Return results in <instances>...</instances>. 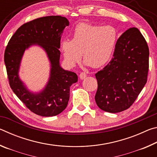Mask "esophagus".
Masks as SVG:
<instances>
[{
    "instance_id": "34e87169",
    "label": "esophagus",
    "mask_w": 157,
    "mask_h": 157,
    "mask_svg": "<svg viewBox=\"0 0 157 157\" xmlns=\"http://www.w3.org/2000/svg\"><path fill=\"white\" fill-rule=\"evenodd\" d=\"M86 78V74L84 73H81L79 74V79H84Z\"/></svg>"
}]
</instances>
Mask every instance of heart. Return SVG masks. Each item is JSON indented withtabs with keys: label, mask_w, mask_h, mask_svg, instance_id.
<instances>
[{
	"label": "heart",
	"mask_w": 157,
	"mask_h": 157,
	"mask_svg": "<svg viewBox=\"0 0 157 157\" xmlns=\"http://www.w3.org/2000/svg\"><path fill=\"white\" fill-rule=\"evenodd\" d=\"M116 41L117 31L112 26L101 27L81 23L74 30L72 40L62 41L61 49L69 66L79 62L83 54L86 64L99 68L109 60Z\"/></svg>",
	"instance_id": "1"
}]
</instances>
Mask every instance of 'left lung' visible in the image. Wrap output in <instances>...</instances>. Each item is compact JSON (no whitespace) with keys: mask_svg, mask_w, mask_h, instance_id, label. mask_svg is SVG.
I'll return each mask as SVG.
<instances>
[{"mask_svg":"<svg viewBox=\"0 0 157 157\" xmlns=\"http://www.w3.org/2000/svg\"><path fill=\"white\" fill-rule=\"evenodd\" d=\"M148 68L147 42L137 28H129L117 40L109 63L95 74L98 107L109 113L128 109L147 82Z\"/></svg>","mask_w":157,"mask_h":157,"instance_id":"8db88e82","label":"left lung"}]
</instances>
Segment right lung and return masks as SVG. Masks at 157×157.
I'll use <instances>...</instances> for the list:
<instances>
[{
    "instance_id": "1",
    "label": "right lung",
    "mask_w": 157,
    "mask_h": 157,
    "mask_svg": "<svg viewBox=\"0 0 157 157\" xmlns=\"http://www.w3.org/2000/svg\"><path fill=\"white\" fill-rule=\"evenodd\" d=\"M67 18L49 16L26 23L16 31L5 51L4 61L13 92L33 113L41 116L58 115L67 107L70 87L78 82V75L60 65V40ZM33 45L43 49L50 62V75L47 84L37 92H32L19 77L20 66L26 49Z\"/></svg>"
}]
</instances>
